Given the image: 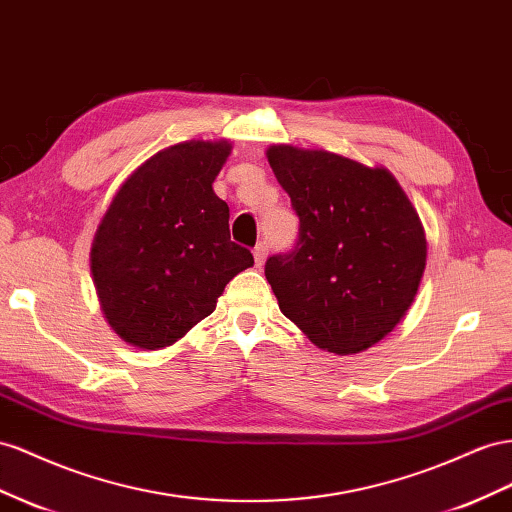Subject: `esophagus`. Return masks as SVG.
<instances>
[{"mask_svg": "<svg viewBox=\"0 0 512 512\" xmlns=\"http://www.w3.org/2000/svg\"><path fill=\"white\" fill-rule=\"evenodd\" d=\"M267 254H269V245L262 241V243H258L256 247H254V260H256V265L258 267H262L265 265V260H267Z\"/></svg>", "mask_w": 512, "mask_h": 512, "instance_id": "1", "label": "esophagus"}]
</instances>
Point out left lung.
<instances>
[{
  "label": "left lung",
  "instance_id": "8db88e82",
  "mask_svg": "<svg viewBox=\"0 0 512 512\" xmlns=\"http://www.w3.org/2000/svg\"><path fill=\"white\" fill-rule=\"evenodd\" d=\"M271 170L299 215V241L265 275L286 319L334 355L370 349L411 308L426 267V234L383 165L323 148L273 144Z\"/></svg>",
  "mask_w": 512,
  "mask_h": 512
}]
</instances>
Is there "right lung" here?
<instances>
[{
	"instance_id": "1",
	"label": "right lung",
	"mask_w": 512,
	"mask_h": 512,
	"mask_svg": "<svg viewBox=\"0 0 512 512\" xmlns=\"http://www.w3.org/2000/svg\"><path fill=\"white\" fill-rule=\"evenodd\" d=\"M230 153L228 140L159 150L120 185L94 232L90 271L103 316L135 349L181 340L254 265L230 241L228 204L213 191Z\"/></svg>"
}]
</instances>
